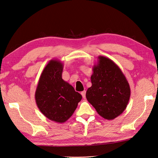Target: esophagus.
Segmentation results:
<instances>
[{
	"label": "esophagus",
	"mask_w": 158,
	"mask_h": 158,
	"mask_svg": "<svg viewBox=\"0 0 158 158\" xmlns=\"http://www.w3.org/2000/svg\"><path fill=\"white\" fill-rule=\"evenodd\" d=\"M85 93H86V92H85V90H84V91H83V92H81V94H82V98H83L84 99H85Z\"/></svg>",
	"instance_id": "34e87169"
}]
</instances>
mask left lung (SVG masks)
Listing matches in <instances>:
<instances>
[{"instance_id":"8db88e82","label":"left lung","mask_w":158,"mask_h":158,"mask_svg":"<svg viewBox=\"0 0 158 158\" xmlns=\"http://www.w3.org/2000/svg\"><path fill=\"white\" fill-rule=\"evenodd\" d=\"M91 76L92 86L86 92V99L98 113L113 120L123 113L130 99L131 88L121 69L110 59L98 56Z\"/></svg>"}]
</instances>
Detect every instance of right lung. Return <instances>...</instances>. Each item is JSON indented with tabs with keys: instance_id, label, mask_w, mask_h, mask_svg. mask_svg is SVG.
<instances>
[{
	"instance_id": "add662e5",
	"label": "right lung",
	"mask_w": 158,
	"mask_h": 158,
	"mask_svg": "<svg viewBox=\"0 0 158 158\" xmlns=\"http://www.w3.org/2000/svg\"><path fill=\"white\" fill-rule=\"evenodd\" d=\"M63 64L51 60L40 76L35 99L40 111L47 118L63 123L73 115L82 95L62 78Z\"/></svg>"
}]
</instances>
